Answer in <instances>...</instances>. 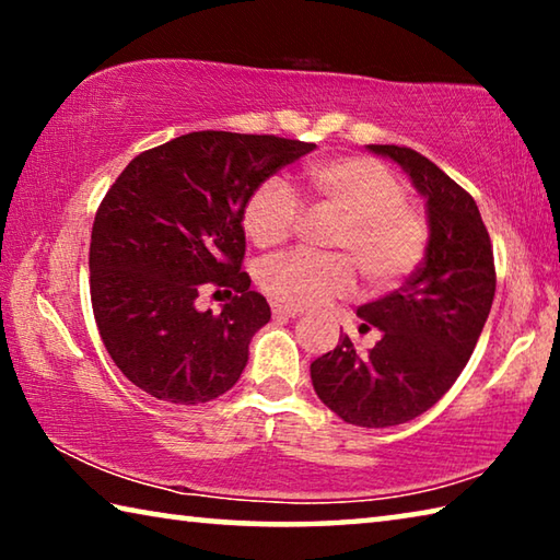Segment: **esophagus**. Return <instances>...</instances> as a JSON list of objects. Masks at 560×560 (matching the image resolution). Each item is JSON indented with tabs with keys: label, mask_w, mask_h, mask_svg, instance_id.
Returning a JSON list of instances; mask_svg holds the SVG:
<instances>
[{
	"label": "esophagus",
	"mask_w": 560,
	"mask_h": 560,
	"mask_svg": "<svg viewBox=\"0 0 560 560\" xmlns=\"http://www.w3.org/2000/svg\"><path fill=\"white\" fill-rule=\"evenodd\" d=\"M271 314L277 316V318H299L303 311L301 308H293V306H283V303H273Z\"/></svg>",
	"instance_id": "obj_1"
}]
</instances>
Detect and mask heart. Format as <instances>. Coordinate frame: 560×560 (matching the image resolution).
I'll return each mask as SVG.
<instances>
[{
  "instance_id": "heart-1",
  "label": "heart",
  "mask_w": 560,
  "mask_h": 560,
  "mask_svg": "<svg viewBox=\"0 0 560 560\" xmlns=\"http://www.w3.org/2000/svg\"><path fill=\"white\" fill-rule=\"evenodd\" d=\"M303 192L316 212L340 220L336 252L358 264L373 289H393L420 267L428 249V224L407 205L400 177L371 158H336L314 163L301 175ZM301 217L287 183L267 179L244 205L242 226L252 244L273 249L289 240ZM259 287L273 301L308 308L343 299L355 289L348 259H318L293 252L259 269Z\"/></svg>"
}]
</instances>
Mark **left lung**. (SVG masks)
Returning <instances> with one entry per match:
<instances>
[{
  "label": "left lung",
  "mask_w": 560,
  "mask_h": 560,
  "mask_svg": "<svg viewBox=\"0 0 560 560\" xmlns=\"http://www.w3.org/2000/svg\"><path fill=\"white\" fill-rule=\"evenodd\" d=\"M410 175L428 207L430 240L402 289L363 303V328L381 340L358 353L353 340L311 363L320 402L358 428H393L428 412L467 365L497 291L494 252L474 197L428 158L400 145H368Z\"/></svg>",
  "instance_id": "left-lung-1"
}]
</instances>
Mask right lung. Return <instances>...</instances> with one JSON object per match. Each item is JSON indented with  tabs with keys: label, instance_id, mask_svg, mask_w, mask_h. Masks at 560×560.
Listing matches in <instances>:
<instances>
[{
	"label": "right lung",
	"instance_id": "obj_1",
	"mask_svg": "<svg viewBox=\"0 0 560 560\" xmlns=\"http://www.w3.org/2000/svg\"><path fill=\"white\" fill-rule=\"evenodd\" d=\"M314 143L226 130L187 132L132 158L91 232V303L113 363L140 390L175 405L224 395L271 308L242 271L244 205ZM205 290H234L220 315Z\"/></svg>",
	"mask_w": 560,
	"mask_h": 560
}]
</instances>
